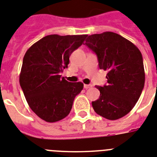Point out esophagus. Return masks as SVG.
I'll return each mask as SVG.
<instances>
[{
    "label": "esophagus",
    "mask_w": 157,
    "mask_h": 157,
    "mask_svg": "<svg viewBox=\"0 0 157 157\" xmlns=\"http://www.w3.org/2000/svg\"><path fill=\"white\" fill-rule=\"evenodd\" d=\"M91 87H92V85H84V88H85V89H89V88H91Z\"/></svg>",
    "instance_id": "obj_1"
}]
</instances>
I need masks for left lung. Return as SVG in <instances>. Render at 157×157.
Segmentation results:
<instances>
[{
  "mask_svg": "<svg viewBox=\"0 0 157 157\" xmlns=\"http://www.w3.org/2000/svg\"><path fill=\"white\" fill-rule=\"evenodd\" d=\"M85 44L96 53L99 68L108 71L107 85L96 86L101 94L92 102L94 111L111 121L124 117L133 109L144 86L141 52L131 41L112 32L90 35Z\"/></svg>",
  "mask_w": 157,
  "mask_h": 157,
  "instance_id": "left-lung-1",
  "label": "left lung"
}]
</instances>
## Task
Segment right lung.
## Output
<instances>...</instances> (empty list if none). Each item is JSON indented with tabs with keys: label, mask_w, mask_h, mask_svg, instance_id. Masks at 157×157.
Masks as SVG:
<instances>
[{
	"label": "right lung",
	"mask_w": 157,
	"mask_h": 157,
	"mask_svg": "<svg viewBox=\"0 0 157 157\" xmlns=\"http://www.w3.org/2000/svg\"><path fill=\"white\" fill-rule=\"evenodd\" d=\"M87 35H48L27 50L23 58L20 85L30 109L40 119L56 122L69 114L81 82H68L60 75L68 68L69 56Z\"/></svg>",
	"instance_id": "right-lung-1"
}]
</instances>
